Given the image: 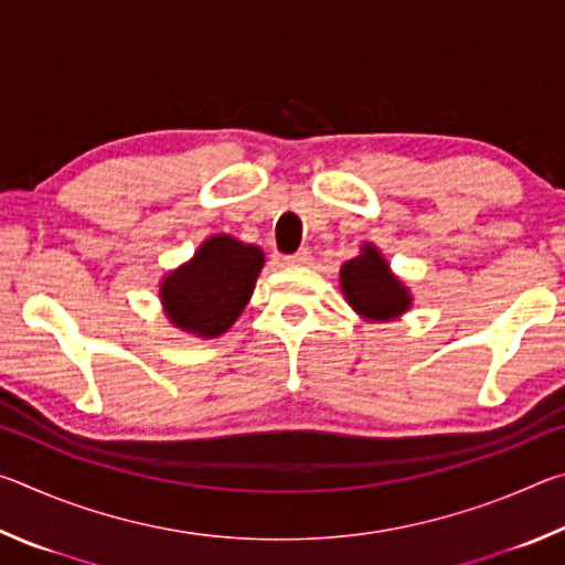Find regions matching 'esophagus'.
Returning a JSON list of instances; mask_svg holds the SVG:
<instances>
[{
    "label": "esophagus",
    "mask_w": 565,
    "mask_h": 565,
    "mask_svg": "<svg viewBox=\"0 0 565 565\" xmlns=\"http://www.w3.org/2000/svg\"><path fill=\"white\" fill-rule=\"evenodd\" d=\"M284 262L289 266H306V264H311V252L309 248H301V252L284 256Z\"/></svg>",
    "instance_id": "esophagus-1"
}]
</instances>
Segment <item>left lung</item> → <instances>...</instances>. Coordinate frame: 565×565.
<instances>
[{"label":"left lung","instance_id":"1","mask_svg":"<svg viewBox=\"0 0 565 565\" xmlns=\"http://www.w3.org/2000/svg\"><path fill=\"white\" fill-rule=\"evenodd\" d=\"M341 291L353 311L371 321H391L411 309V294L391 274L374 244H363L361 254L341 266Z\"/></svg>","mask_w":565,"mask_h":565}]
</instances>
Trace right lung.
I'll use <instances>...</instances> for the list:
<instances>
[{"instance_id":"1","label":"right lung","mask_w":565,"mask_h":565,"mask_svg":"<svg viewBox=\"0 0 565 565\" xmlns=\"http://www.w3.org/2000/svg\"><path fill=\"white\" fill-rule=\"evenodd\" d=\"M264 252L228 234H216L196 248L194 259L164 276L159 299L177 329L216 339L232 329L254 294Z\"/></svg>"}]
</instances>
